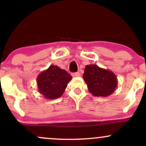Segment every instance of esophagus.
I'll use <instances>...</instances> for the list:
<instances>
[{
    "mask_svg": "<svg viewBox=\"0 0 146 146\" xmlns=\"http://www.w3.org/2000/svg\"><path fill=\"white\" fill-rule=\"evenodd\" d=\"M80 75H81V74H80V73H73V74H72V76L74 77V78H78V77H80Z\"/></svg>",
    "mask_w": 146,
    "mask_h": 146,
    "instance_id": "34e87169",
    "label": "esophagus"
}]
</instances>
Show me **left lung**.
<instances>
[{
    "label": "left lung",
    "instance_id": "obj_1",
    "mask_svg": "<svg viewBox=\"0 0 146 146\" xmlns=\"http://www.w3.org/2000/svg\"><path fill=\"white\" fill-rule=\"evenodd\" d=\"M83 79L88 91L96 97L109 96L117 86V79L115 73L96 64L86 65Z\"/></svg>",
    "mask_w": 146,
    "mask_h": 146
}]
</instances>
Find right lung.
<instances>
[{"mask_svg": "<svg viewBox=\"0 0 146 146\" xmlns=\"http://www.w3.org/2000/svg\"><path fill=\"white\" fill-rule=\"evenodd\" d=\"M71 80V75L65 70L58 66L51 65L37 77L38 91L47 100L59 98Z\"/></svg>", "mask_w": 146, "mask_h": 146, "instance_id": "1", "label": "right lung"}]
</instances>
